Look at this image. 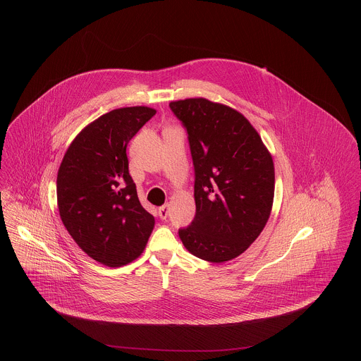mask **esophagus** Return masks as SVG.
I'll list each match as a JSON object with an SVG mask.
<instances>
[{
  "label": "esophagus",
  "mask_w": 361,
  "mask_h": 361,
  "mask_svg": "<svg viewBox=\"0 0 361 361\" xmlns=\"http://www.w3.org/2000/svg\"><path fill=\"white\" fill-rule=\"evenodd\" d=\"M168 212H169V207H168V204H165V206L159 207V208H158V215H159V218H161V219H166Z\"/></svg>",
  "instance_id": "34e87169"
}]
</instances>
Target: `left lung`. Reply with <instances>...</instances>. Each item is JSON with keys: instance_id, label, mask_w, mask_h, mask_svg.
<instances>
[{"instance_id": "obj_1", "label": "left lung", "mask_w": 361, "mask_h": 361, "mask_svg": "<svg viewBox=\"0 0 361 361\" xmlns=\"http://www.w3.org/2000/svg\"><path fill=\"white\" fill-rule=\"evenodd\" d=\"M188 130L195 165L196 215L179 229L196 257L225 262L262 232L274 203V161L253 125L236 109L203 97L171 102Z\"/></svg>"}]
</instances>
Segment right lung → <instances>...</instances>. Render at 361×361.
I'll use <instances>...</instances> for the list:
<instances>
[{
	"mask_svg": "<svg viewBox=\"0 0 361 361\" xmlns=\"http://www.w3.org/2000/svg\"><path fill=\"white\" fill-rule=\"evenodd\" d=\"M155 112L137 105L104 114L73 139L58 169L62 224L89 257L106 267L139 257L154 228L129 175L126 147Z\"/></svg>",
	"mask_w": 361,
	"mask_h": 361,
	"instance_id": "right-lung-1",
	"label": "right lung"
}]
</instances>
